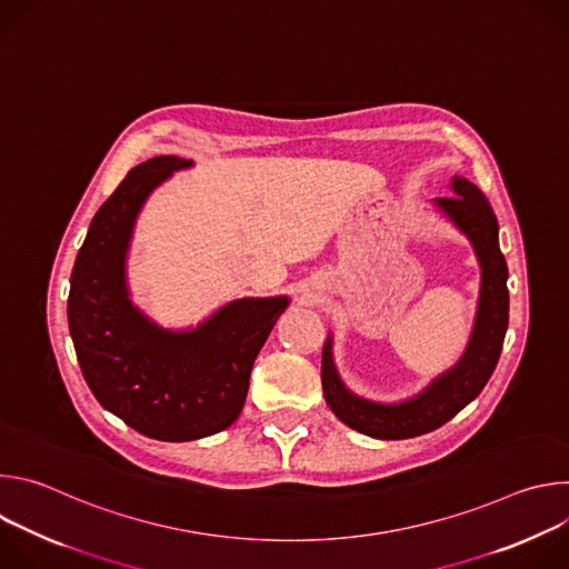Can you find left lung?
I'll return each instance as SVG.
<instances>
[{
	"label": "left lung",
	"mask_w": 569,
	"mask_h": 569,
	"mask_svg": "<svg viewBox=\"0 0 569 569\" xmlns=\"http://www.w3.org/2000/svg\"><path fill=\"white\" fill-rule=\"evenodd\" d=\"M450 187L455 196L437 198L435 204L468 236L481 268L475 327L461 360L415 398L385 405L345 387L333 362L331 336L321 351V387L329 408L342 423L373 439H410L441 428L479 396L502 353L509 327V268L500 252L498 218L486 196L466 178L455 176Z\"/></svg>",
	"instance_id": "left-lung-1"
}]
</instances>
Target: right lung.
<instances>
[{
  "instance_id": "obj_1",
  "label": "right lung",
  "mask_w": 569,
  "mask_h": 569,
  "mask_svg": "<svg viewBox=\"0 0 569 569\" xmlns=\"http://www.w3.org/2000/svg\"><path fill=\"white\" fill-rule=\"evenodd\" d=\"M191 164L159 154L126 176L92 218L67 299L69 333L92 393L159 441L202 439L238 419L254 360L290 301L236 299L191 331L161 329L130 301L126 257L134 220L161 182Z\"/></svg>"
}]
</instances>
